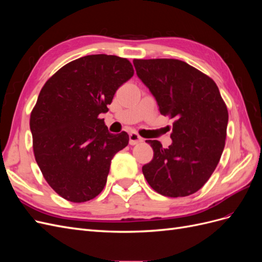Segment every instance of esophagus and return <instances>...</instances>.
<instances>
[{
    "label": "esophagus",
    "mask_w": 262,
    "mask_h": 262,
    "mask_svg": "<svg viewBox=\"0 0 262 262\" xmlns=\"http://www.w3.org/2000/svg\"><path fill=\"white\" fill-rule=\"evenodd\" d=\"M142 141H143V139H142L137 132H131L129 134V143L131 145H136V144L140 143V142H142Z\"/></svg>",
    "instance_id": "esophagus-1"
}]
</instances>
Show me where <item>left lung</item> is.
Masks as SVG:
<instances>
[{
	"instance_id": "left-lung-1",
	"label": "left lung",
	"mask_w": 262,
	"mask_h": 262,
	"mask_svg": "<svg viewBox=\"0 0 262 262\" xmlns=\"http://www.w3.org/2000/svg\"><path fill=\"white\" fill-rule=\"evenodd\" d=\"M137 74L160 113L175 119L171 145L146 140L153 160L142 167L156 192L178 198L196 192L215 170L225 146L228 112L210 76L176 59H134Z\"/></svg>"
}]
</instances>
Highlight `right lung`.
Returning <instances> with one entry per match:
<instances>
[{
	"instance_id": "obj_1",
	"label": "right lung",
	"mask_w": 262,
	"mask_h": 262,
	"mask_svg": "<svg viewBox=\"0 0 262 262\" xmlns=\"http://www.w3.org/2000/svg\"><path fill=\"white\" fill-rule=\"evenodd\" d=\"M133 74L128 59L86 55L62 67L39 93L29 121L34 155L63 199L90 201L106 186L113 157L128 145L129 136L110 133L99 115Z\"/></svg>"
}]
</instances>
